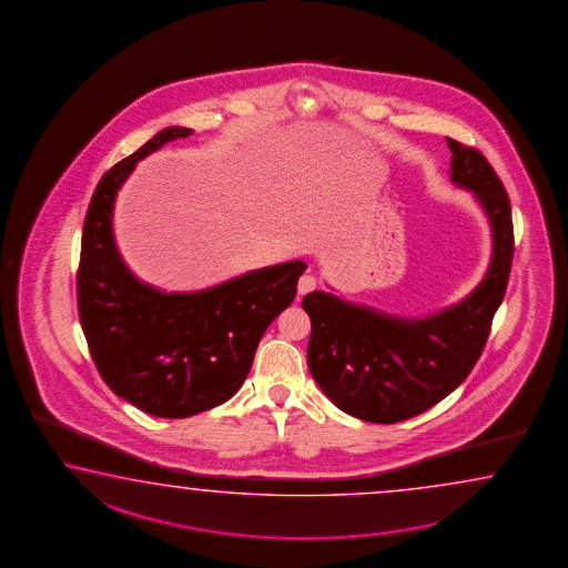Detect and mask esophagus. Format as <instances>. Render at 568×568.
<instances>
[{"label": "esophagus", "instance_id": "esophagus-1", "mask_svg": "<svg viewBox=\"0 0 568 568\" xmlns=\"http://www.w3.org/2000/svg\"><path fill=\"white\" fill-rule=\"evenodd\" d=\"M315 287H317V278L313 277V275H303V277L300 278V283H297V293H300V295H307V293H312Z\"/></svg>", "mask_w": 568, "mask_h": 568}]
</instances>
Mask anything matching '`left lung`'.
I'll return each instance as SVG.
<instances>
[{
    "instance_id": "obj_1",
    "label": "left lung",
    "mask_w": 568,
    "mask_h": 568,
    "mask_svg": "<svg viewBox=\"0 0 568 568\" xmlns=\"http://www.w3.org/2000/svg\"><path fill=\"white\" fill-rule=\"evenodd\" d=\"M452 182L474 192L491 224V263L464 302L427 317H396L342 302L303 297L312 320L307 364L325 396L352 417L393 425L417 417L464 383L486 346L514 258L511 209L484 153L447 138Z\"/></svg>"
}]
</instances>
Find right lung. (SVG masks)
<instances>
[{"label":"right lung","mask_w":568,"mask_h":568,"mask_svg":"<svg viewBox=\"0 0 568 568\" xmlns=\"http://www.w3.org/2000/svg\"><path fill=\"white\" fill-rule=\"evenodd\" d=\"M187 135L192 129H163L101 178L77 275L79 317L97 371L116 396L162 418L192 417L236 394L266 327L295 300L307 268L290 261L192 293H163L129 271L113 234L116 192L135 163Z\"/></svg>","instance_id":"right-lung-1"}]
</instances>
